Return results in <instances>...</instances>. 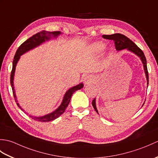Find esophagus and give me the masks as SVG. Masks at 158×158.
I'll return each mask as SVG.
<instances>
[{"mask_svg":"<svg viewBox=\"0 0 158 158\" xmlns=\"http://www.w3.org/2000/svg\"><path fill=\"white\" fill-rule=\"evenodd\" d=\"M92 81V79L90 78V77L89 76H87L85 77L84 78V83L85 84L87 85V84H89V83H91Z\"/></svg>","mask_w":158,"mask_h":158,"instance_id":"1","label":"esophagus"}]
</instances>
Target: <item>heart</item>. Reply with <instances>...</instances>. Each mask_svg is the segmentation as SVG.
<instances>
[{
  "label": "heart",
  "instance_id": "heart-1",
  "mask_svg": "<svg viewBox=\"0 0 158 158\" xmlns=\"http://www.w3.org/2000/svg\"><path fill=\"white\" fill-rule=\"evenodd\" d=\"M105 48V45L101 42L95 43L92 45V49L96 52H101Z\"/></svg>",
  "mask_w": 158,
  "mask_h": 158
}]
</instances>
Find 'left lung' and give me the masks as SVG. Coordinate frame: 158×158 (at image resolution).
Segmentation results:
<instances>
[{
  "label": "left lung",
  "mask_w": 158,
  "mask_h": 158,
  "mask_svg": "<svg viewBox=\"0 0 158 158\" xmlns=\"http://www.w3.org/2000/svg\"><path fill=\"white\" fill-rule=\"evenodd\" d=\"M102 37L104 39H109V40H113L115 43V48L117 51H120L124 49H126L128 51L132 52L138 56L140 60H141L143 64L144 70H145L147 81V85L149 84V75H148V70H147V60L143 52L140 49L138 46H137L135 43L131 41L130 39H128L125 35L119 34V33H116V34L110 35H103ZM92 106L94 109H95L97 113H98V110H97L96 106V98L92 100ZM144 105V104H143Z\"/></svg>",
  "instance_id": "left-lung-1"
}]
</instances>
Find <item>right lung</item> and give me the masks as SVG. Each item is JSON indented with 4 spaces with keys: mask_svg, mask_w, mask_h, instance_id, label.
Wrapping results in <instances>:
<instances>
[{
    "mask_svg": "<svg viewBox=\"0 0 158 158\" xmlns=\"http://www.w3.org/2000/svg\"><path fill=\"white\" fill-rule=\"evenodd\" d=\"M60 34H61V32L60 31H53V32H48L45 31H41L38 33H36V34L33 35L32 36H31V37H30L28 39L26 40V41L23 42L22 44L19 47L18 50H17L14 56V58H13V66H12V70L11 73V80H10V81H11L13 96H14L17 105H18L19 108L23 110V111H24V110L22 109V107L19 106V103L18 102V100H17L16 95L15 93V90H14V85H13V79H14L15 67L17 65V63H18V62L19 61L20 56L23 55V53L28 52L29 50L36 48V47L42 44V43H44L45 41L50 40L52 37L53 38L58 37V36L60 35ZM83 87V84L82 83H79V85L74 86L73 88L67 90L64 96L61 105L58 106V109H56L54 111H53L52 113H49L48 115H43L41 117H36L33 115H30V117L34 120L38 121V122H50V121H53L56 119L65 111L66 109L67 108V106H68L70 102V100L71 99V96L73 95V94L75 92H76L77 90L81 89Z\"/></svg>",
    "mask_w": 158,
    "mask_h": 158,
    "instance_id": "add662e5",
    "label": "right lung"
}]
</instances>
